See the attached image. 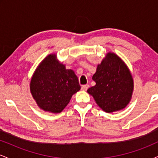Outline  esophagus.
Masks as SVG:
<instances>
[{
    "label": "esophagus",
    "instance_id": "34e87169",
    "mask_svg": "<svg viewBox=\"0 0 158 158\" xmlns=\"http://www.w3.org/2000/svg\"><path fill=\"white\" fill-rule=\"evenodd\" d=\"M89 88V85H84L81 86V90H88V88Z\"/></svg>",
    "mask_w": 158,
    "mask_h": 158
}]
</instances>
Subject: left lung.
I'll list each match as a JSON object with an SVG mask.
<instances>
[{
  "label": "left lung",
  "instance_id": "obj_1",
  "mask_svg": "<svg viewBox=\"0 0 158 158\" xmlns=\"http://www.w3.org/2000/svg\"><path fill=\"white\" fill-rule=\"evenodd\" d=\"M92 79L96 85L88 88V93L103 110L110 113L128 104L133 92V79L128 67L116 54H107Z\"/></svg>",
  "mask_w": 158,
  "mask_h": 158
}]
</instances>
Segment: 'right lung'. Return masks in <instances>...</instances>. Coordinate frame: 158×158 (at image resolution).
Listing matches in <instances>:
<instances>
[{
    "label": "right lung",
    "instance_id": "obj_1",
    "mask_svg": "<svg viewBox=\"0 0 158 158\" xmlns=\"http://www.w3.org/2000/svg\"><path fill=\"white\" fill-rule=\"evenodd\" d=\"M80 88L74 72L58 62L53 54L41 61L30 82V91L38 106L52 113H60Z\"/></svg>",
    "mask_w": 158,
    "mask_h": 158
}]
</instances>
